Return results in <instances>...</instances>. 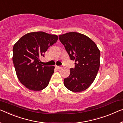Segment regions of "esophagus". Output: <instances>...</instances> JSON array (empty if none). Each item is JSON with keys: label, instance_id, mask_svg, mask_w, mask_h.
Returning a JSON list of instances; mask_svg holds the SVG:
<instances>
[{"label": "esophagus", "instance_id": "34e87169", "mask_svg": "<svg viewBox=\"0 0 123 123\" xmlns=\"http://www.w3.org/2000/svg\"><path fill=\"white\" fill-rule=\"evenodd\" d=\"M55 67H56V69H61L62 68V67H59V66H56Z\"/></svg>", "mask_w": 123, "mask_h": 123}]
</instances>
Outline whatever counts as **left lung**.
<instances>
[{"instance_id":"obj_1","label":"left lung","mask_w":123,"mask_h":123,"mask_svg":"<svg viewBox=\"0 0 123 123\" xmlns=\"http://www.w3.org/2000/svg\"><path fill=\"white\" fill-rule=\"evenodd\" d=\"M75 67L70 68L69 77L64 79V85L73 92H81L91 85L97 76L100 65V51L97 45L89 37L77 32L59 35Z\"/></svg>"}]
</instances>
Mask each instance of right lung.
<instances>
[{
    "instance_id": "right-lung-1",
    "label": "right lung",
    "mask_w": 123,
    "mask_h": 123,
    "mask_svg": "<svg viewBox=\"0 0 123 123\" xmlns=\"http://www.w3.org/2000/svg\"><path fill=\"white\" fill-rule=\"evenodd\" d=\"M56 35L42 31L26 34L13 47L12 61L21 83L30 90L38 91L48 86L53 66H43L40 58L57 42Z\"/></svg>"
}]
</instances>
